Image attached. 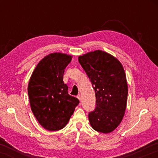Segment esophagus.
<instances>
[{"instance_id": "1", "label": "esophagus", "mask_w": 158, "mask_h": 158, "mask_svg": "<svg viewBox=\"0 0 158 158\" xmlns=\"http://www.w3.org/2000/svg\"><path fill=\"white\" fill-rule=\"evenodd\" d=\"M77 98L79 99V101H80V102H81V95H79V94L77 96Z\"/></svg>"}]
</instances>
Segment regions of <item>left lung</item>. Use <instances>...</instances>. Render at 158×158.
<instances>
[{
	"label": "left lung",
	"mask_w": 158,
	"mask_h": 158,
	"mask_svg": "<svg viewBox=\"0 0 158 158\" xmlns=\"http://www.w3.org/2000/svg\"><path fill=\"white\" fill-rule=\"evenodd\" d=\"M78 60L95 90L96 107L89 114L90 124L97 132H113L126 109L128 87L123 66L114 56L101 50L79 56Z\"/></svg>",
	"instance_id": "left-lung-1"
}]
</instances>
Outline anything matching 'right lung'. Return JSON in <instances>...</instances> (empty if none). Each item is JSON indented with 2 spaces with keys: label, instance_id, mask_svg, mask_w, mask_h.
Segmentation results:
<instances>
[{
  "label": "right lung",
  "instance_id": "add662e5",
  "mask_svg": "<svg viewBox=\"0 0 158 158\" xmlns=\"http://www.w3.org/2000/svg\"><path fill=\"white\" fill-rule=\"evenodd\" d=\"M73 56L52 53L40 61L31 74L28 93L31 110L44 129L57 131L68 124L78 99L68 94L63 81L64 69Z\"/></svg>",
  "mask_w": 158,
  "mask_h": 158
}]
</instances>
